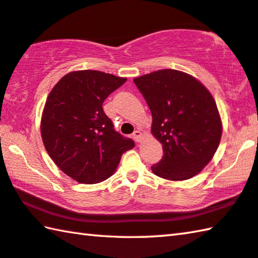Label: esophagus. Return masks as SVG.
Instances as JSON below:
<instances>
[{
    "label": "esophagus",
    "mask_w": 258,
    "mask_h": 258,
    "mask_svg": "<svg viewBox=\"0 0 258 258\" xmlns=\"http://www.w3.org/2000/svg\"><path fill=\"white\" fill-rule=\"evenodd\" d=\"M142 138H143V134H142V131H141V130L134 131L133 139H134L135 142H138V143L141 142V141H142Z\"/></svg>",
    "instance_id": "esophagus-1"
}]
</instances>
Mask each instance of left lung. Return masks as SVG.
<instances>
[{
	"instance_id": "left-lung-1",
	"label": "left lung",
	"mask_w": 258,
	"mask_h": 258,
	"mask_svg": "<svg viewBox=\"0 0 258 258\" xmlns=\"http://www.w3.org/2000/svg\"><path fill=\"white\" fill-rule=\"evenodd\" d=\"M152 114L151 133L163 157L151 167L168 180H186L213 158L222 121L211 92L190 74L165 69L134 79Z\"/></svg>"
}]
</instances>
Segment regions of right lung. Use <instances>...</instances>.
<instances>
[{
    "label": "right lung",
    "mask_w": 258,
    "mask_h": 258,
    "mask_svg": "<svg viewBox=\"0 0 258 258\" xmlns=\"http://www.w3.org/2000/svg\"><path fill=\"white\" fill-rule=\"evenodd\" d=\"M126 78L83 70L60 79L51 89L40 120V133L51 160L81 184H97L117 169L134 141L114 130L102 102Z\"/></svg>",
    "instance_id": "right-lung-1"
}]
</instances>
